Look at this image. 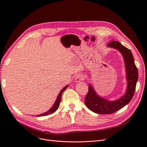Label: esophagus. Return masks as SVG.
Here are the masks:
<instances>
[{"label":"esophagus","mask_w":147,"mask_h":147,"mask_svg":"<svg viewBox=\"0 0 147 147\" xmlns=\"http://www.w3.org/2000/svg\"><path fill=\"white\" fill-rule=\"evenodd\" d=\"M83 75L82 74H78L75 76V81L76 82H80L82 80H83Z\"/></svg>","instance_id":"esophagus-1"}]
</instances>
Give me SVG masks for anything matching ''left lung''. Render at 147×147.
<instances>
[{
    "mask_svg": "<svg viewBox=\"0 0 147 147\" xmlns=\"http://www.w3.org/2000/svg\"><path fill=\"white\" fill-rule=\"evenodd\" d=\"M107 46L118 50L123 56L125 65L127 88L124 95L116 100L110 101L99 96L92 84L89 83L88 93L84 100V103L90 110L96 114H111L129 104L134 95L138 79V69L131 51L117 41H113Z\"/></svg>",
    "mask_w": 147,
    "mask_h": 147,
    "instance_id": "obj_1",
    "label": "left lung"
}]
</instances>
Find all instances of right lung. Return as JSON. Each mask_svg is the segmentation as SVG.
Listing matches in <instances>:
<instances>
[{"label": "right lung", "mask_w": 147, "mask_h": 147, "mask_svg": "<svg viewBox=\"0 0 147 147\" xmlns=\"http://www.w3.org/2000/svg\"><path fill=\"white\" fill-rule=\"evenodd\" d=\"M68 86V85L67 84V85H66L63 89H62L60 92L59 94L57 96V98L55 100V102H54L53 105H52V107L51 108V109L45 112L44 113H42V114H38V115H36V117H40V116H45V115H49V114H51L52 113H53L54 112H55L57 111V110L58 109V107L59 106V104H60V102H61V96H62V94H63V92L67 88V87Z\"/></svg>", "instance_id": "1"}]
</instances>
